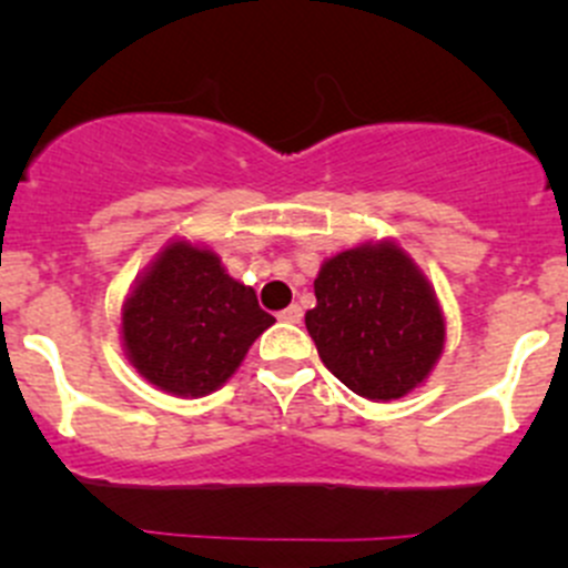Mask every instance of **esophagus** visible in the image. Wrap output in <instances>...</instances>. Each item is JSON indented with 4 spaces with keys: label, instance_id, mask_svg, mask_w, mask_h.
Returning <instances> with one entry per match:
<instances>
[{
    "label": "esophagus",
    "instance_id": "34e87169",
    "mask_svg": "<svg viewBox=\"0 0 568 568\" xmlns=\"http://www.w3.org/2000/svg\"><path fill=\"white\" fill-rule=\"evenodd\" d=\"M277 318H280V321H285V324H302V307H300V305L285 307V311L280 313Z\"/></svg>",
    "mask_w": 568,
    "mask_h": 568
}]
</instances>
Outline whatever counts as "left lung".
I'll use <instances>...</instances> for the list:
<instances>
[{
	"label": "left lung",
	"mask_w": 568,
	"mask_h": 568,
	"mask_svg": "<svg viewBox=\"0 0 568 568\" xmlns=\"http://www.w3.org/2000/svg\"><path fill=\"white\" fill-rule=\"evenodd\" d=\"M305 326L318 357L371 400L415 390L445 346V318L420 268L398 244H359L324 261Z\"/></svg>",
	"instance_id": "8db88e82"
}]
</instances>
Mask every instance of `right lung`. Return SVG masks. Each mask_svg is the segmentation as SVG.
I'll return each instance as SVG.
<instances>
[{
  "mask_svg": "<svg viewBox=\"0 0 568 568\" xmlns=\"http://www.w3.org/2000/svg\"><path fill=\"white\" fill-rule=\"evenodd\" d=\"M274 316L220 255L189 242L159 252L123 305V348L159 390L209 395L225 385Z\"/></svg>",
  "mask_w": 568,
  "mask_h": 568,
  "instance_id": "obj_1",
  "label": "right lung"
}]
</instances>
